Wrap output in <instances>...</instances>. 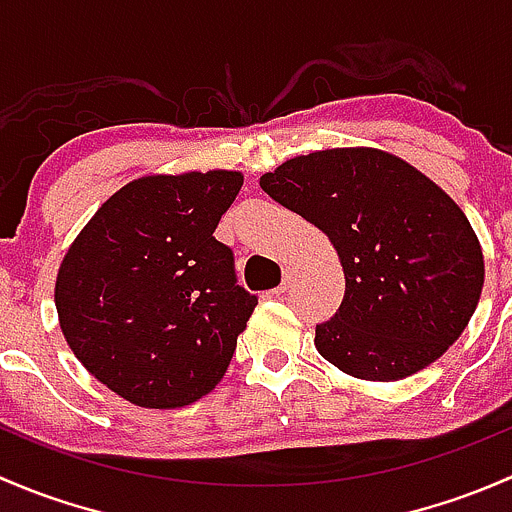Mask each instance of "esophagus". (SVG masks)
<instances>
[{"label": "esophagus", "mask_w": 512, "mask_h": 512, "mask_svg": "<svg viewBox=\"0 0 512 512\" xmlns=\"http://www.w3.org/2000/svg\"><path fill=\"white\" fill-rule=\"evenodd\" d=\"M294 275H297V272H294V267H287V270H285V277H282V282H280V287L272 289V294H275V297H282V294H285L287 289L292 287Z\"/></svg>", "instance_id": "esophagus-1"}]
</instances>
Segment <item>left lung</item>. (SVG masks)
I'll use <instances>...</instances> for the list:
<instances>
[{
  "mask_svg": "<svg viewBox=\"0 0 512 512\" xmlns=\"http://www.w3.org/2000/svg\"><path fill=\"white\" fill-rule=\"evenodd\" d=\"M260 188L319 227L342 262V307L314 337L329 364L399 381L461 337L483 289V250L421 170L379 148H329L285 160Z\"/></svg>",
  "mask_w": 512,
  "mask_h": 512,
  "instance_id": "obj_1",
  "label": "left lung"
}]
</instances>
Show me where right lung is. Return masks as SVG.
I'll return each mask as SVG.
<instances>
[{"label":"right lung","instance_id":"obj_1","mask_svg":"<svg viewBox=\"0 0 512 512\" xmlns=\"http://www.w3.org/2000/svg\"><path fill=\"white\" fill-rule=\"evenodd\" d=\"M237 170L143 175L76 235L56 275L59 327L94 379L143 409H180L220 384L257 307L213 237Z\"/></svg>","mask_w":512,"mask_h":512}]
</instances>
